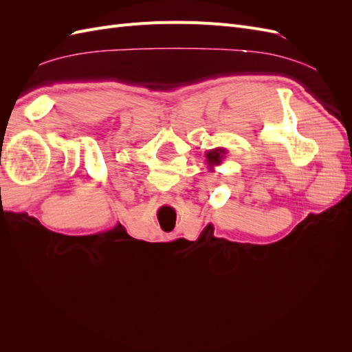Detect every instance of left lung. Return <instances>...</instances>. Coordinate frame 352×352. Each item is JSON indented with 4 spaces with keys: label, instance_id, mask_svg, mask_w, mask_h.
I'll list each match as a JSON object with an SVG mask.
<instances>
[{
    "label": "left lung",
    "instance_id": "left-lung-1",
    "mask_svg": "<svg viewBox=\"0 0 352 352\" xmlns=\"http://www.w3.org/2000/svg\"><path fill=\"white\" fill-rule=\"evenodd\" d=\"M225 154H226V150H223V148H216V150L208 151V153L206 154L208 168H212L214 166L221 164L223 158H225Z\"/></svg>",
    "mask_w": 352,
    "mask_h": 352
}]
</instances>
